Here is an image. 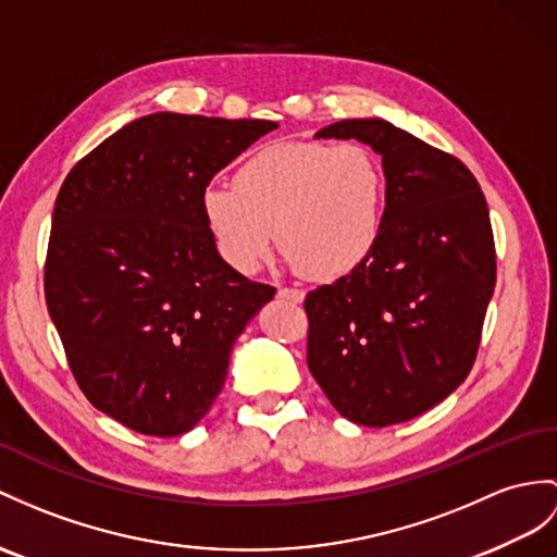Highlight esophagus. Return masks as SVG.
I'll list each match as a JSON object with an SVG mask.
<instances>
[{"label": "esophagus", "mask_w": 557, "mask_h": 557, "mask_svg": "<svg viewBox=\"0 0 557 557\" xmlns=\"http://www.w3.org/2000/svg\"><path fill=\"white\" fill-rule=\"evenodd\" d=\"M278 297H283V300H290V302H302L305 293L300 288H278Z\"/></svg>", "instance_id": "34e87169"}]
</instances>
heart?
<instances>
[{
  "mask_svg": "<svg viewBox=\"0 0 557 557\" xmlns=\"http://www.w3.org/2000/svg\"><path fill=\"white\" fill-rule=\"evenodd\" d=\"M385 196V168L369 146L281 141L243 162L234 186H208L200 210L216 250L240 274L260 269L278 234L305 276L337 278L373 252Z\"/></svg>",
  "mask_w": 557,
  "mask_h": 557,
  "instance_id": "heart-1",
  "label": "heart"
}]
</instances>
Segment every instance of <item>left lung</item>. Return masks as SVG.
Returning a JSON list of instances; mask_svg holds the SVG:
<instances>
[{"mask_svg": "<svg viewBox=\"0 0 557 557\" xmlns=\"http://www.w3.org/2000/svg\"><path fill=\"white\" fill-rule=\"evenodd\" d=\"M317 137L381 153L387 196L373 252L305 297L307 366L345 418L404 423L449 397L478 357L496 286L490 208L463 162L387 120H343Z\"/></svg>", "mask_w": 557, "mask_h": 557, "instance_id": "obj_1", "label": "left lung"}]
</instances>
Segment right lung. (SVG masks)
I'll list each match as a JSON object with an SVG mask.
<instances>
[{"mask_svg":"<svg viewBox=\"0 0 557 557\" xmlns=\"http://www.w3.org/2000/svg\"><path fill=\"white\" fill-rule=\"evenodd\" d=\"M271 120L153 113L67 172L45 297L85 397L125 428L176 437L210 411L228 355L276 288L216 252L200 196Z\"/></svg>","mask_w":557,"mask_h":557,"instance_id":"1","label":"right lung"}]
</instances>
